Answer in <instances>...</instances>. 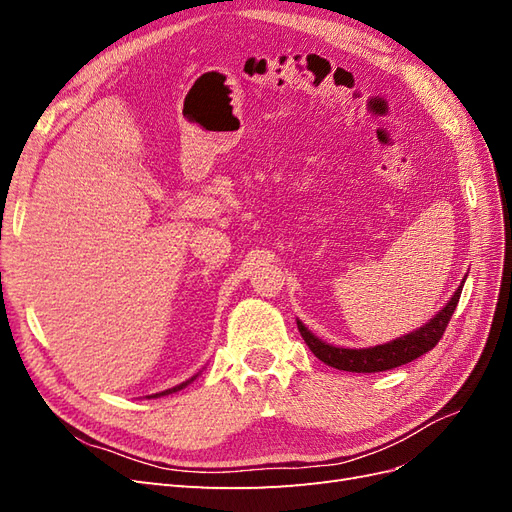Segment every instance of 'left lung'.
<instances>
[{"instance_id":"left-lung-1","label":"left lung","mask_w":512,"mask_h":512,"mask_svg":"<svg viewBox=\"0 0 512 512\" xmlns=\"http://www.w3.org/2000/svg\"><path fill=\"white\" fill-rule=\"evenodd\" d=\"M461 288H463V282L455 290L451 301H448L440 312L425 324V327L416 329L404 337H397L389 344H380L374 348H359V350L337 348L322 342V339H318L312 331H307V327L301 320H297V327L309 350H312L324 365H331L335 369H344V371H356V374H374V371H386L399 365H406L418 359L421 354L429 352L431 348H436V344L440 342V337L448 327V320H451L455 307L459 303Z\"/></svg>"}]
</instances>
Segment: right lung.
Instances as JSON below:
<instances>
[{
    "mask_svg": "<svg viewBox=\"0 0 512 512\" xmlns=\"http://www.w3.org/2000/svg\"><path fill=\"white\" fill-rule=\"evenodd\" d=\"M196 378V376H194ZM194 378H190V380H185V382H181V384H177V386H173V389H168V391H162V393H156V395H149V399L151 397H162V395H170V393H177V391H181V389H185V386H188Z\"/></svg>",
    "mask_w": 512,
    "mask_h": 512,
    "instance_id": "obj_1",
    "label": "right lung"
}]
</instances>
